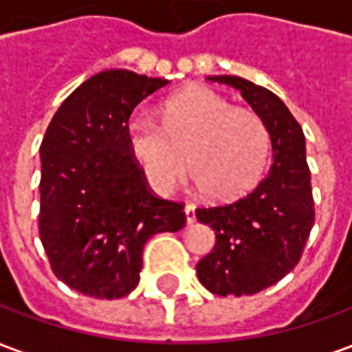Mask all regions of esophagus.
<instances>
[{
    "label": "esophagus",
    "instance_id": "obj_1",
    "mask_svg": "<svg viewBox=\"0 0 352 352\" xmlns=\"http://www.w3.org/2000/svg\"><path fill=\"white\" fill-rule=\"evenodd\" d=\"M184 213H186V222L188 224L196 221V206L194 204H188V206L184 207Z\"/></svg>",
    "mask_w": 352,
    "mask_h": 352
}]
</instances>
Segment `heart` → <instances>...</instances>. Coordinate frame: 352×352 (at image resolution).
Listing matches in <instances>:
<instances>
[{"instance_id": "b5f03b06", "label": "heart", "mask_w": 352, "mask_h": 352, "mask_svg": "<svg viewBox=\"0 0 352 352\" xmlns=\"http://www.w3.org/2000/svg\"><path fill=\"white\" fill-rule=\"evenodd\" d=\"M131 158L160 194L183 181L188 162L209 198H239L258 183L270 156V130L251 109L234 107L221 94L190 87L166 105L164 128L145 115L126 126Z\"/></svg>"}]
</instances>
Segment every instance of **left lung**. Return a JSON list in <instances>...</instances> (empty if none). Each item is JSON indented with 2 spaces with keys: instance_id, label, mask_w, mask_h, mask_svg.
Listing matches in <instances>:
<instances>
[{
  "instance_id": "left-lung-1",
  "label": "left lung",
  "mask_w": 352,
  "mask_h": 352,
  "mask_svg": "<svg viewBox=\"0 0 352 352\" xmlns=\"http://www.w3.org/2000/svg\"><path fill=\"white\" fill-rule=\"evenodd\" d=\"M207 79L237 88L264 120L273 162L245 196L196 209L198 221L217 236L213 251L199 260L196 272L213 294H256L294 270L315 222L305 138L287 105L267 88L232 75Z\"/></svg>"
}]
</instances>
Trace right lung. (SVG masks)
I'll use <instances>...</instances> for the list:
<instances>
[{"instance_id": "add662e5", "label": "right lung", "mask_w": 352, "mask_h": 352, "mask_svg": "<svg viewBox=\"0 0 352 352\" xmlns=\"http://www.w3.org/2000/svg\"><path fill=\"white\" fill-rule=\"evenodd\" d=\"M166 85L101 72L65 98L45 131L39 237L52 273L80 294H130L146 241L186 224L184 204L151 190L126 143L133 109Z\"/></svg>"}]
</instances>
